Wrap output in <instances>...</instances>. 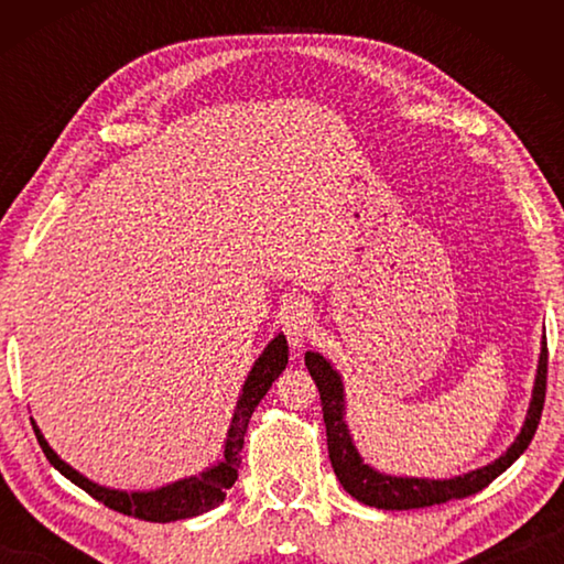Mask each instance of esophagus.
Masks as SVG:
<instances>
[{
    "label": "esophagus",
    "mask_w": 564,
    "mask_h": 564,
    "mask_svg": "<svg viewBox=\"0 0 564 564\" xmlns=\"http://www.w3.org/2000/svg\"><path fill=\"white\" fill-rule=\"evenodd\" d=\"M279 323H281V330L285 333V338H289L291 346L301 348L303 340L308 338L311 326H313L308 305L299 299L285 301L281 313H279Z\"/></svg>",
    "instance_id": "1"
}]
</instances>
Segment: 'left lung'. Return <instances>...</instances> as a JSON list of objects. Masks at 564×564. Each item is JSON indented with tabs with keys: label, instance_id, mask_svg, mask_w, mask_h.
Here are the masks:
<instances>
[{
	"label": "left lung",
	"instance_id": "8db88e82",
	"mask_svg": "<svg viewBox=\"0 0 564 564\" xmlns=\"http://www.w3.org/2000/svg\"><path fill=\"white\" fill-rule=\"evenodd\" d=\"M305 366H308L311 378L316 380L321 405H323V423H326V437H328V455L330 465L336 470V477L340 480L346 492L352 498L370 505L378 510H413V508H431V505H441L455 498H467V495L480 492L482 488L498 477L500 473L518 460V457L528 451L530 441L534 437V431L540 425L542 405H545L547 393V338H542V352H540V366L538 378H534L532 390V403L524 417V425L508 453L500 455L498 460L473 470L453 480H417V477H390L383 473H376L373 467H368L360 460L356 445L350 441V433L343 420V383L340 376L333 370L330 362L321 356V352H305Z\"/></svg>",
	"mask_w": 564,
	"mask_h": 564
}]
</instances>
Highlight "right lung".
Returning <instances> with one entry per match:
<instances>
[{
  "label": "right lung",
  "mask_w": 564,
  "mask_h": 564,
  "mask_svg": "<svg viewBox=\"0 0 564 564\" xmlns=\"http://www.w3.org/2000/svg\"><path fill=\"white\" fill-rule=\"evenodd\" d=\"M285 366H289V343H285V336H279L269 343V348L263 350V356L256 360V366L251 368V376L246 378L243 393L236 403L231 431H228V437H226L224 460L202 475L186 477V480H178L174 485H166V488H159L151 492H121V490L101 488V485L87 480V477L76 473L74 467L66 465L62 457L52 451L50 443L44 441L40 427L32 423L34 435L36 441H40V447L44 451L46 460H50L64 477H69L74 485H79L82 490H87L94 500L107 505V508L131 514V518L147 520V522H174V520L196 518V514L214 510L216 505H221L226 500V490L231 488L238 477V465H241V447H243L248 420H251L256 405H259L263 395L269 393L271 383L283 373Z\"/></svg>",
  "instance_id": "obj_1"
}]
</instances>
